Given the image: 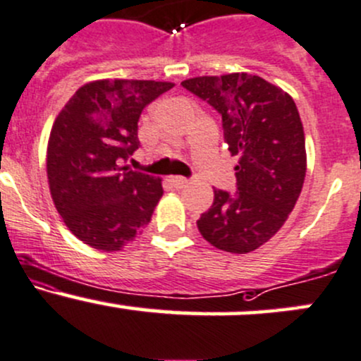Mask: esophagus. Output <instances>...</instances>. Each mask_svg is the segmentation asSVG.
<instances>
[{"instance_id": "1", "label": "esophagus", "mask_w": 361, "mask_h": 361, "mask_svg": "<svg viewBox=\"0 0 361 361\" xmlns=\"http://www.w3.org/2000/svg\"><path fill=\"white\" fill-rule=\"evenodd\" d=\"M171 185L174 188H178V190H181V188H185L188 185V180L187 178H183V176H171Z\"/></svg>"}]
</instances>
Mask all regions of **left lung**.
<instances>
[{
	"label": "left lung",
	"mask_w": 361,
	"mask_h": 361,
	"mask_svg": "<svg viewBox=\"0 0 361 361\" xmlns=\"http://www.w3.org/2000/svg\"><path fill=\"white\" fill-rule=\"evenodd\" d=\"M181 85L223 116L224 142L240 157L238 190H214L211 209L197 221L200 235L224 252L257 250L286 223L302 193L307 152L295 101L248 73L195 77Z\"/></svg>",
	"instance_id": "left-lung-1"
}]
</instances>
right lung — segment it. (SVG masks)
I'll list each match as a JSON object with an SVG mask.
<instances>
[{"label": "right lung", "instance_id": "1", "mask_svg": "<svg viewBox=\"0 0 361 361\" xmlns=\"http://www.w3.org/2000/svg\"><path fill=\"white\" fill-rule=\"evenodd\" d=\"M171 82L96 80L59 111L47 142V181L66 228L89 247L121 250L149 224L161 178L132 171L138 118Z\"/></svg>", "mask_w": 361, "mask_h": 361}]
</instances>
